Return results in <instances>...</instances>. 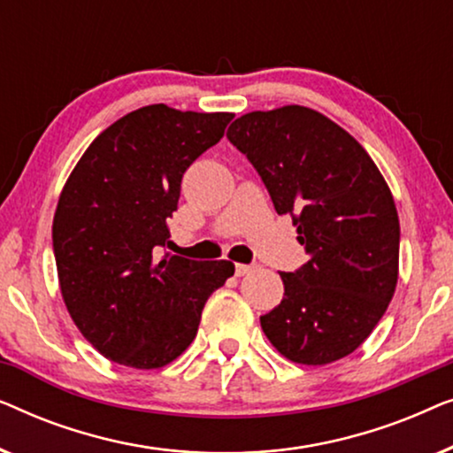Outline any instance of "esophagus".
Instances as JSON below:
<instances>
[{"label": "esophagus", "mask_w": 453, "mask_h": 453, "mask_svg": "<svg viewBox=\"0 0 453 453\" xmlns=\"http://www.w3.org/2000/svg\"><path fill=\"white\" fill-rule=\"evenodd\" d=\"M256 268V265H250V264H234V274L237 276H245L250 274V272Z\"/></svg>", "instance_id": "esophagus-1"}]
</instances>
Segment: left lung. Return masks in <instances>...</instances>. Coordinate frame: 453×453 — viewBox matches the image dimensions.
<instances>
[{
	"instance_id": "1",
	"label": "left lung",
	"mask_w": 453,
	"mask_h": 453,
	"mask_svg": "<svg viewBox=\"0 0 453 453\" xmlns=\"http://www.w3.org/2000/svg\"><path fill=\"white\" fill-rule=\"evenodd\" d=\"M226 138L250 158L278 214H288L309 262L280 272V305L259 318L288 361L321 365L355 352L398 284L400 220L367 150L319 111H251Z\"/></svg>"
}]
</instances>
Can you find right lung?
Segmentation results:
<instances>
[{"mask_svg": "<svg viewBox=\"0 0 453 453\" xmlns=\"http://www.w3.org/2000/svg\"><path fill=\"white\" fill-rule=\"evenodd\" d=\"M233 113L148 104L96 135L53 216L67 313L104 358L160 369L194 342L208 296L234 264L165 253L188 166L222 138Z\"/></svg>", "mask_w": 453, "mask_h": 453, "instance_id": "right-lung-1", "label": "right lung"}]
</instances>
